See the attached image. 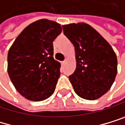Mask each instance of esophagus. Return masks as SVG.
<instances>
[{"label":"esophagus","instance_id":"esophagus-1","mask_svg":"<svg viewBox=\"0 0 125 125\" xmlns=\"http://www.w3.org/2000/svg\"><path fill=\"white\" fill-rule=\"evenodd\" d=\"M61 65H62V66H64V65L65 64V63H66V61H61Z\"/></svg>","mask_w":125,"mask_h":125}]
</instances>
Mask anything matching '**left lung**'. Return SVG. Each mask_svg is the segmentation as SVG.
Listing matches in <instances>:
<instances>
[{"instance_id":"1","label":"left lung","mask_w":125,"mask_h":125,"mask_svg":"<svg viewBox=\"0 0 125 125\" xmlns=\"http://www.w3.org/2000/svg\"><path fill=\"white\" fill-rule=\"evenodd\" d=\"M64 35L75 50L76 70L69 76L75 93L86 100L100 98L113 84L118 60L112 47L94 28L84 22L64 24Z\"/></svg>"}]
</instances>
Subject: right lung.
Returning a JSON list of instances; mask_svg holds the SVG:
<instances>
[{"mask_svg":"<svg viewBox=\"0 0 125 125\" xmlns=\"http://www.w3.org/2000/svg\"><path fill=\"white\" fill-rule=\"evenodd\" d=\"M61 31L60 24L41 19L27 26L10 46L7 73L26 99L44 101L54 92L61 64L54 59L53 41Z\"/></svg>","mask_w":125,"mask_h":125,"instance_id":"add662e5","label":"right lung"}]
</instances>
